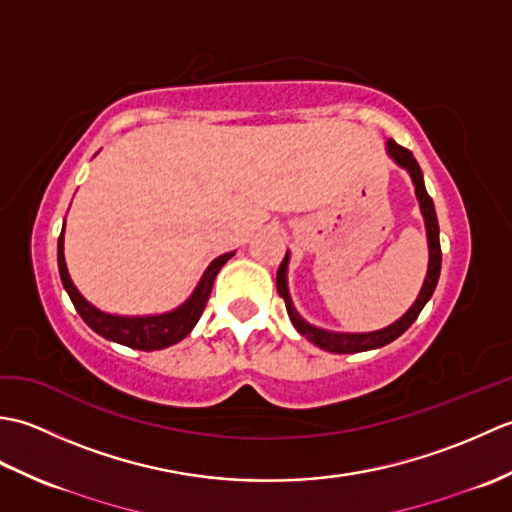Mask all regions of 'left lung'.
<instances>
[{
    "label": "left lung",
    "mask_w": 512,
    "mask_h": 512,
    "mask_svg": "<svg viewBox=\"0 0 512 512\" xmlns=\"http://www.w3.org/2000/svg\"><path fill=\"white\" fill-rule=\"evenodd\" d=\"M387 156L396 162L400 169H405L409 173V178L413 182V189H416V198L420 204V213L424 220V231H427V244H429V264H427V275H424L422 288L418 292L416 301L411 303V308L402 314L400 319L394 323H389L387 328H380L374 332H334V330H325L319 328V325H312L297 312L295 303H292L290 297V288H288V264H290V250H286L284 262H281L277 270V292L279 297H284L286 301V310L288 317L295 325V330L306 336L310 343L325 352L332 354H354V352H367V350H378L391 341H396L398 336L405 332L409 325L418 319V314L422 308L427 306V301L431 299L433 290L438 286L440 279V266H442V250H440V226H438V215H436V206H433V200L429 198L427 189H424V176L420 171L418 160L413 158L409 149L400 147L394 140L387 138Z\"/></svg>",
    "instance_id": "1"
}]
</instances>
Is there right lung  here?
<instances>
[{"mask_svg": "<svg viewBox=\"0 0 512 512\" xmlns=\"http://www.w3.org/2000/svg\"><path fill=\"white\" fill-rule=\"evenodd\" d=\"M63 233H65V222H63L59 246H57L59 275H61V284L65 292L70 295L76 312H79L81 319L88 323L96 334H101L103 339L127 345L132 347V350H143V352L165 350V347L176 345L184 339V336H189V332L195 328V323H198L202 317V310L206 306V299L211 295L217 273H220V268L235 255V250H231V253L215 257L209 264V268L204 270V275L200 277L198 286L193 288L189 299L180 303L178 308L162 314L121 317V314H110L92 306V303L81 295L79 288L74 286V281L70 279V273H68V264H65V255H63Z\"/></svg>", "mask_w": 512, "mask_h": 512, "instance_id": "1", "label": "right lung"}]
</instances>
